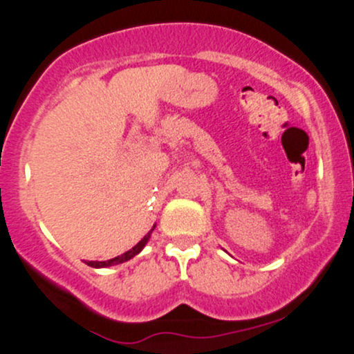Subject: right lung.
<instances>
[{
  "mask_svg": "<svg viewBox=\"0 0 354 354\" xmlns=\"http://www.w3.org/2000/svg\"><path fill=\"white\" fill-rule=\"evenodd\" d=\"M151 231H153V230H151ZM151 231H149V233H146V234H145V238L141 239V241L138 243V245H136L135 248H131V250H129V251H126V253H123V254H121V256H116V258H113V259H108V261H86V265H88V266H91V268H104V266L120 265V263H124V261H128V259H131L133 256H136L138 253H140L141 250H143L146 243H148V239H149V234H151Z\"/></svg>",
  "mask_w": 354,
  "mask_h": 354,
  "instance_id": "obj_1",
  "label": "right lung"
}]
</instances>
